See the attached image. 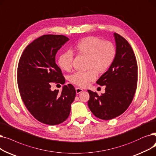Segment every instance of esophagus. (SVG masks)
Masks as SVG:
<instances>
[{"label": "esophagus", "mask_w": 156, "mask_h": 156, "mask_svg": "<svg viewBox=\"0 0 156 156\" xmlns=\"http://www.w3.org/2000/svg\"><path fill=\"white\" fill-rule=\"evenodd\" d=\"M76 93H77V94H79V93H80L81 92L83 91V89L80 88V87H76Z\"/></svg>", "instance_id": "esophagus-1"}]
</instances>
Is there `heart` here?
<instances>
[{
  "label": "heart",
  "mask_w": 156,
  "mask_h": 156,
  "mask_svg": "<svg viewBox=\"0 0 156 156\" xmlns=\"http://www.w3.org/2000/svg\"><path fill=\"white\" fill-rule=\"evenodd\" d=\"M77 53L87 58L86 72H77L70 76V82L80 87L87 86L96 79V72H106L112 65L116 55L114 44L110 41H103L96 37L90 36L81 39L76 46ZM73 55L66 51L58 58V65L65 70L69 71L72 67Z\"/></svg>",
  "instance_id": "1"
}]
</instances>
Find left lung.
Returning a JSON list of instances; mask_svg holds the SVG:
<instances>
[{"mask_svg":"<svg viewBox=\"0 0 156 156\" xmlns=\"http://www.w3.org/2000/svg\"><path fill=\"white\" fill-rule=\"evenodd\" d=\"M116 46L115 60L108 70L96 81L105 86V93L99 96L87 90V104L92 113L103 120H110L124 113L134 97L137 86L138 66L130 44L122 36L114 34Z\"/></svg>","mask_w":156,"mask_h":156,"instance_id":"obj_1","label":"left lung"}]
</instances>
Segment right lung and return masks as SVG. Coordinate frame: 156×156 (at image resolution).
<instances>
[{
    "mask_svg": "<svg viewBox=\"0 0 156 156\" xmlns=\"http://www.w3.org/2000/svg\"><path fill=\"white\" fill-rule=\"evenodd\" d=\"M69 41L62 35H44L25 48L18 66L19 91L30 114L42 123L57 125L69 116L76 90L69 84L62 92L51 90V83L63 84L61 69L55 63V56Z\"/></svg>",
    "mask_w": 156,
    "mask_h": 156,
    "instance_id": "right-lung-1",
    "label": "right lung"
}]
</instances>
